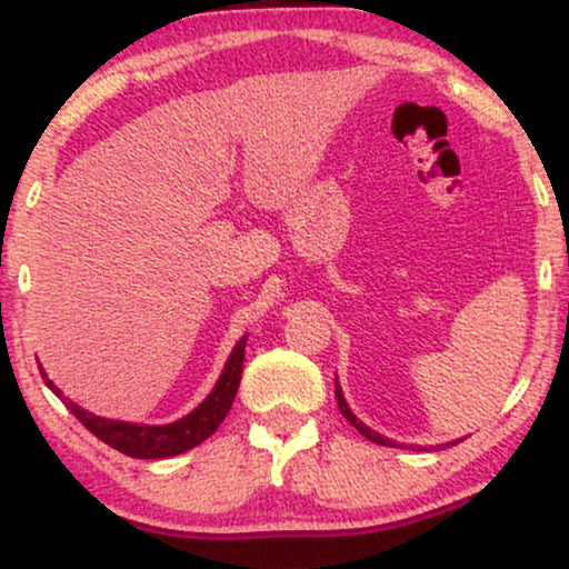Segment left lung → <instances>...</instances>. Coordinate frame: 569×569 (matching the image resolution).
Segmentation results:
<instances>
[{
	"instance_id": "8db88e82",
	"label": "left lung",
	"mask_w": 569,
	"mask_h": 569,
	"mask_svg": "<svg viewBox=\"0 0 569 569\" xmlns=\"http://www.w3.org/2000/svg\"><path fill=\"white\" fill-rule=\"evenodd\" d=\"M335 396H337V407H339V411H342V415H345V420H348L350 426L358 430V433H361V436H367L369 441H375V443H382V447H396L393 441H390V439H385V436L377 433V430H371L369 426H363V422L358 420L356 415H352L350 407H348V401H345V396H342V388H339V382H335ZM452 443H457V441H452ZM443 447H447V443H443Z\"/></svg>"
}]
</instances>
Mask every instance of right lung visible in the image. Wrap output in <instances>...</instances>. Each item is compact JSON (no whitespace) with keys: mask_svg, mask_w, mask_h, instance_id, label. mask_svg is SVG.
<instances>
[{"mask_svg":"<svg viewBox=\"0 0 569 569\" xmlns=\"http://www.w3.org/2000/svg\"><path fill=\"white\" fill-rule=\"evenodd\" d=\"M243 352H246V337L234 345L230 358H227L224 371H221L219 382L213 385V390L208 393L206 401L198 409L189 411L181 420L168 422V426H136V422H122V420H107V417H96L90 411L77 407L74 401H67L61 396V390L48 380L42 369V380L58 398L67 401L71 415L82 422L96 439L117 449V452L128 457H139V460H160V457H173L187 452V449L198 447L208 439V436L224 422L227 411H230L234 393H238L240 375H243Z\"/></svg>","mask_w":569,"mask_h":569,"instance_id":"add662e5","label":"right lung"}]
</instances>
